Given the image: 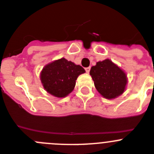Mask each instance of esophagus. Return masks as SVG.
<instances>
[{
  "label": "esophagus",
  "instance_id": "34e87169",
  "mask_svg": "<svg viewBox=\"0 0 154 154\" xmlns=\"http://www.w3.org/2000/svg\"><path fill=\"white\" fill-rule=\"evenodd\" d=\"M85 71H86L87 73H88L90 72V69H91V68H90V67H87V68H85Z\"/></svg>",
  "mask_w": 154,
  "mask_h": 154
}]
</instances>
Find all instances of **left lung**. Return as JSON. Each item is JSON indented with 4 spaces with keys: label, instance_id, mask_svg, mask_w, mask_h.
<instances>
[{
    "label": "left lung",
    "instance_id": "obj_1",
    "mask_svg": "<svg viewBox=\"0 0 154 154\" xmlns=\"http://www.w3.org/2000/svg\"><path fill=\"white\" fill-rule=\"evenodd\" d=\"M98 92L108 99L119 96L125 91L128 81L125 72L111 60L98 62L90 70Z\"/></svg>",
    "mask_w": 154,
    "mask_h": 154
}]
</instances>
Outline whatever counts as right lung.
<instances>
[{"instance_id": "1", "label": "right lung", "mask_w": 154, "mask_h": 154, "mask_svg": "<svg viewBox=\"0 0 154 154\" xmlns=\"http://www.w3.org/2000/svg\"><path fill=\"white\" fill-rule=\"evenodd\" d=\"M85 72L81 66L62 58L43 68L40 79L47 92L63 98L72 91L78 76Z\"/></svg>"}]
</instances>
